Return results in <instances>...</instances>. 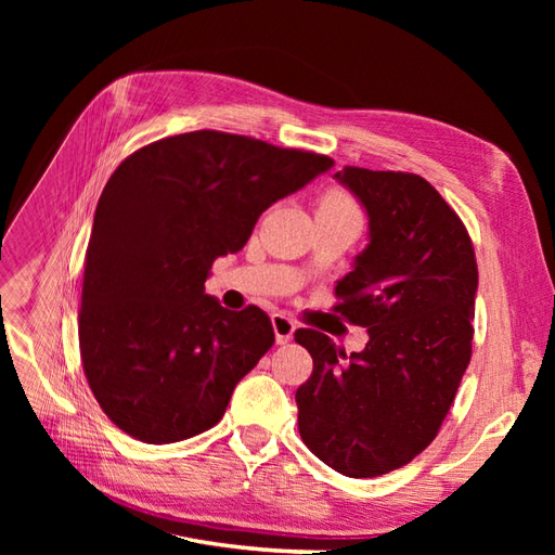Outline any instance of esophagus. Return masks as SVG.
Segmentation results:
<instances>
[{
    "mask_svg": "<svg viewBox=\"0 0 555 555\" xmlns=\"http://www.w3.org/2000/svg\"><path fill=\"white\" fill-rule=\"evenodd\" d=\"M271 324H273V331H275V343L278 345H287V343L294 340V331H296L294 319L278 312V314L271 317Z\"/></svg>",
    "mask_w": 555,
    "mask_h": 555,
    "instance_id": "esophagus-1",
    "label": "esophagus"
}]
</instances>
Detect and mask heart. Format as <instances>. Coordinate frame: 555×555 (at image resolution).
Wrapping results in <instances>:
<instances>
[{
    "label": "heart",
    "mask_w": 555,
    "mask_h": 555,
    "mask_svg": "<svg viewBox=\"0 0 555 555\" xmlns=\"http://www.w3.org/2000/svg\"><path fill=\"white\" fill-rule=\"evenodd\" d=\"M322 204H328V206H351V201L345 194H340V192H333V194L324 196Z\"/></svg>",
    "instance_id": "heart-1"
}]
</instances>
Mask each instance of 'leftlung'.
<instances>
[{
    "mask_svg": "<svg viewBox=\"0 0 555 555\" xmlns=\"http://www.w3.org/2000/svg\"><path fill=\"white\" fill-rule=\"evenodd\" d=\"M367 215V245L338 280L335 310L367 328L347 357L298 328L314 361L296 391L298 430L345 477H379L438 435L473 354L477 261L459 215L414 173L347 166L333 176Z\"/></svg>",
    "mask_w": 555,
    "mask_h": 555,
    "instance_id": "obj_1",
    "label": "left lung"
}]
</instances>
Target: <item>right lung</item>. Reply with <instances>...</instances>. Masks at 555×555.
I'll return each mask as SVG.
<instances>
[{
  "label": "right lung",
  "instance_id": "1",
  "mask_svg": "<svg viewBox=\"0 0 555 555\" xmlns=\"http://www.w3.org/2000/svg\"><path fill=\"white\" fill-rule=\"evenodd\" d=\"M331 169L324 155L208 129L117 166L94 210L78 317L86 377L117 428L171 444L220 422L275 335L263 310L206 294L212 261Z\"/></svg>",
  "mask_w": 555,
  "mask_h": 555
}]
</instances>
